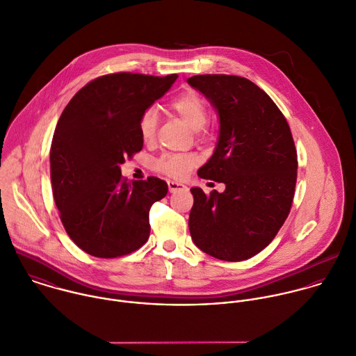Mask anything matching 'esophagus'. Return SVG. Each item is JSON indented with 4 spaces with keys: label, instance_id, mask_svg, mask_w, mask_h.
I'll return each mask as SVG.
<instances>
[{
    "label": "esophagus",
    "instance_id": "esophagus-1",
    "mask_svg": "<svg viewBox=\"0 0 356 356\" xmlns=\"http://www.w3.org/2000/svg\"><path fill=\"white\" fill-rule=\"evenodd\" d=\"M168 187H169V191H170V193H176V191H179V190L186 188V186H184L183 183H180V181H173V180H169V181H168Z\"/></svg>",
    "mask_w": 356,
    "mask_h": 356
}]
</instances>
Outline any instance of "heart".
Masks as SVG:
<instances>
[{"mask_svg": "<svg viewBox=\"0 0 356 356\" xmlns=\"http://www.w3.org/2000/svg\"><path fill=\"white\" fill-rule=\"evenodd\" d=\"M169 106L173 112H176L193 130H201L208 122V105L207 101L197 92L187 91L177 97H175ZM158 123V115L154 108H149L143 112L138 120V131L144 141L152 140L155 134ZM197 163V158L194 155H177V154H165L162 155L156 163V170L181 179L184 177Z\"/></svg>", "mask_w": 356, "mask_h": 356, "instance_id": "b5f03b06", "label": "heart"}]
</instances>
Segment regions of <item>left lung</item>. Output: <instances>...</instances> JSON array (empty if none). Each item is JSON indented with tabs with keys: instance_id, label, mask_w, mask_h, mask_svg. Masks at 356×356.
Segmentation results:
<instances>
[{
	"instance_id": "1",
	"label": "left lung",
	"mask_w": 356,
	"mask_h": 356,
	"mask_svg": "<svg viewBox=\"0 0 356 356\" xmlns=\"http://www.w3.org/2000/svg\"><path fill=\"white\" fill-rule=\"evenodd\" d=\"M187 83L219 116L213 155L198 176L226 186L209 195L191 188V238L216 259H250L272 243L291 209L298 161L290 126L273 99L245 77L197 74Z\"/></svg>"
}]
</instances>
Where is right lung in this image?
Segmentation results:
<instances>
[{
  "label": "right lung",
  "instance_id": "obj_1",
  "mask_svg": "<svg viewBox=\"0 0 356 356\" xmlns=\"http://www.w3.org/2000/svg\"><path fill=\"white\" fill-rule=\"evenodd\" d=\"M176 79L127 72L97 77L56 123L49 151L55 205L72 241L92 257L127 255L149 237V209L168 184L154 176L129 183L120 165L141 151L138 120Z\"/></svg>",
  "mask_w": 356,
  "mask_h": 356
}]
</instances>
